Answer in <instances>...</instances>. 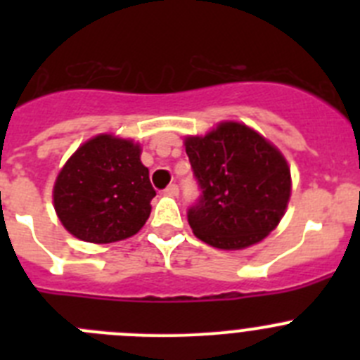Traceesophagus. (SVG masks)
<instances>
[{"label":"esophagus","mask_w":360,"mask_h":360,"mask_svg":"<svg viewBox=\"0 0 360 360\" xmlns=\"http://www.w3.org/2000/svg\"><path fill=\"white\" fill-rule=\"evenodd\" d=\"M178 193H180V189H178L176 184H171V186L165 187V191H164V195H167V196H178Z\"/></svg>","instance_id":"obj_1"}]
</instances>
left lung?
Returning <instances> with one entry per match:
<instances>
[{"label":"left lung","mask_w":360,"mask_h":360,"mask_svg":"<svg viewBox=\"0 0 360 360\" xmlns=\"http://www.w3.org/2000/svg\"><path fill=\"white\" fill-rule=\"evenodd\" d=\"M186 153L202 189L187 211L196 238L216 249L240 250L278 227L292 180L276 146L245 124L221 122L205 136H187Z\"/></svg>","instance_id":"1"}]
</instances>
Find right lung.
<instances>
[{
	"mask_svg": "<svg viewBox=\"0 0 360 360\" xmlns=\"http://www.w3.org/2000/svg\"><path fill=\"white\" fill-rule=\"evenodd\" d=\"M157 195L141 146L97 135L73 153L53 186V207L66 231L90 243H111L144 227Z\"/></svg>",
	"mask_w": 360,
	"mask_h": 360,
	"instance_id": "1",
	"label": "right lung"
}]
</instances>
